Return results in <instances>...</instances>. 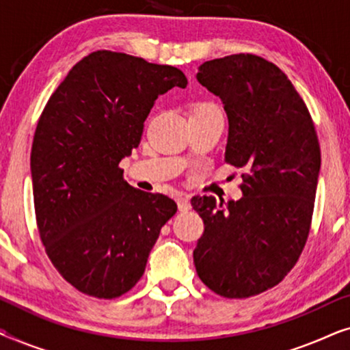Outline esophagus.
Segmentation results:
<instances>
[{
    "label": "esophagus",
    "mask_w": 350,
    "mask_h": 350,
    "mask_svg": "<svg viewBox=\"0 0 350 350\" xmlns=\"http://www.w3.org/2000/svg\"><path fill=\"white\" fill-rule=\"evenodd\" d=\"M176 204H178V210L180 212H188L191 208V202L188 198H185V196H180L178 199H176Z\"/></svg>",
    "instance_id": "esophagus-1"
}]
</instances>
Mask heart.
Instances as JSON below:
<instances>
[{
	"instance_id": "1",
	"label": "heart",
	"mask_w": 350,
	"mask_h": 350,
	"mask_svg": "<svg viewBox=\"0 0 350 350\" xmlns=\"http://www.w3.org/2000/svg\"><path fill=\"white\" fill-rule=\"evenodd\" d=\"M199 109H217V108L212 107V105H199V107L196 108L194 111H199Z\"/></svg>"
}]
</instances>
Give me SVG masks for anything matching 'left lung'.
Listing matches in <instances>:
<instances>
[{
    "label": "left lung",
    "mask_w": 350,
    "mask_h": 350,
    "mask_svg": "<svg viewBox=\"0 0 350 350\" xmlns=\"http://www.w3.org/2000/svg\"><path fill=\"white\" fill-rule=\"evenodd\" d=\"M196 78L223 102L224 161L245 174L239 200H191L205 226L194 266L217 295L248 298L279 284L308 241L320 174L317 133L286 75L261 57L208 60Z\"/></svg>",
    "instance_id": "8db88e82"
}]
</instances>
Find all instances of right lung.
I'll use <instances>...</instances> for the list:
<instances>
[{
	"label": "right lung",
	"instance_id": "right-lung-1",
	"mask_svg": "<svg viewBox=\"0 0 350 350\" xmlns=\"http://www.w3.org/2000/svg\"><path fill=\"white\" fill-rule=\"evenodd\" d=\"M186 85L175 66L97 51L70 70L38 121L30 162L38 229L55 269L85 295L127 293L176 213L170 198L129 185L119 162L140 145L156 98Z\"/></svg>",
	"mask_w": 350,
	"mask_h": 350
}]
</instances>
